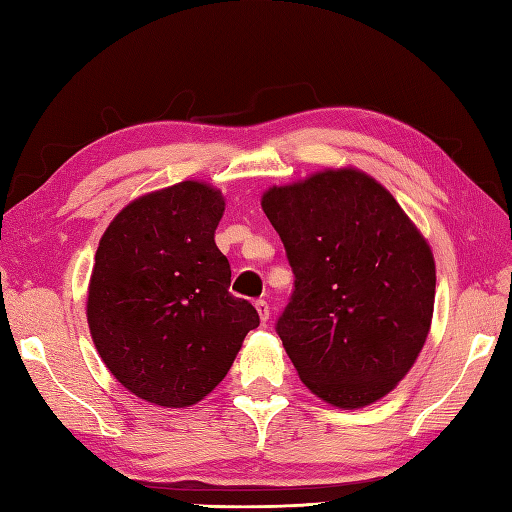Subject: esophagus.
I'll list each match as a JSON object with an SVG mask.
<instances>
[{
    "mask_svg": "<svg viewBox=\"0 0 512 512\" xmlns=\"http://www.w3.org/2000/svg\"><path fill=\"white\" fill-rule=\"evenodd\" d=\"M256 310H258V315H260V321L267 323V321H269V315H271V310H269V304L265 302V299H258V302H256Z\"/></svg>",
    "mask_w": 512,
    "mask_h": 512,
    "instance_id": "34e87169",
    "label": "esophagus"
}]
</instances>
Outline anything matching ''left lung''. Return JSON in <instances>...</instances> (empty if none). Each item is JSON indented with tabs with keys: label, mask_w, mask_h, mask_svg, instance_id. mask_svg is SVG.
<instances>
[{
	"label": "left lung",
	"mask_w": 512,
	"mask_h": 512,
	"mask_svg": "<svg viewBox=\"0 0 512 512\" xmlns=\"http://www.w3.org/2000/svg\"><path fill=\"white\" fill-rule=\"evenodd\" d=\"M260 204L295 276L276 332L297 376L345 410L391 393L430 332L428 241L395 197L354 167L271 186Z\"/></svg>",
	"instance_id": "1"
}]
</instances>
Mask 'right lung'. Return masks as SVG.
Here are the masks:
<instances>
[{"label": "right lung", "instance_id": "add662e5", "mask_svg": "<svg viewBox=\"0 0 512 512\" xmlns=\"http://www.w3.org/2000/svg\"><path fill=\"white\" fill-rule=\"evenodd\" d=\"M221 191L184 180L134 199L99 241L86 319L93 343L130 393L193 406L226 378L258 313L234 297L215 230Z\"/></svg>", "mask_w": 512, "mask_h": 512}]
</instances>
